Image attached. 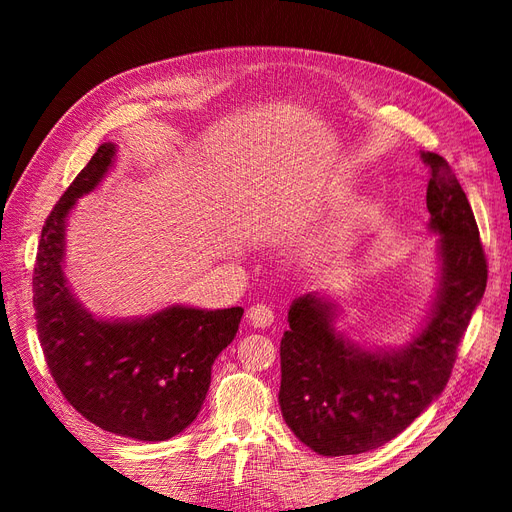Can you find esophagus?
I'll list each match as a JSON object with an SVG mask.
<instances>
[{
	"mask_svg": "<svg viewBox=\"0 0 512 512\" xmlns=\"http://www.w3.org/2000/svg\"><path fill=\"white\" fill-rule=\"evenodd\" d=\"M247 320H250L252 327L256 329H267L273 324L275 314L267 303H254L250 309H247Z\"/></svg>",
	"mask_w": 512,
	"mask_h": 512,
	"instance_id": "obj_1",
	"label": "esophagus"
}]
</instances>
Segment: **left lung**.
<instances>
[{
	"label": "left lung",
	"instance_id": "left-lung-1",
	"mask_svg": "<svg viewBox=\"0 0 512 512\" xmlns=\"http://www.w3.org/2000/svg\"><path fill=\"white\" fill-rule=\"evenodd\" d=\"M429 228L442 277L427 327L397 352H367L333 329V305L292 303L282 337L280 408L286 425L322 457L367 453L399 436L451 378L457 348L487 286V258L466 192L448 162L425 151Z\"/></svg>",
	"mask_w": 512,
	"mask_h": 512
}]
</instances>
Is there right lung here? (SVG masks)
Masks as SVG:
<instances>
[{"label": "right lung", "instance_id": "add662e5", "mask_svg": "<svg viewBox=\"0 0 512 512\" xmlns=\"http://www.w3.org/2000/svg\"><path fill=\"white\" fill-rule=\"evenodd\" d=\"M115 145L91 156L42 226L34 267L36 329L46 365L68 404L123 438L162 442L188 427L211 382V365L235 339L241 307H168L132 322L87 314L66 286L64 220L113 162Z\"/></svg>", "mask_w": 512, "mask_h": 512}]
</instances>
